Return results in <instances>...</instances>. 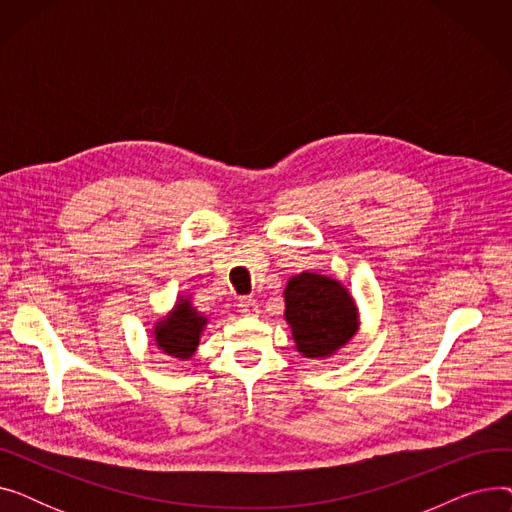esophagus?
Returning a JSON list of instances; mask_svg holds the SVG:
<instances>
[{
	"instance_id": "esophagus-1",
	"label": "esophagus",
	"mask_w": 512,
	"mask_h": 512,
	"mask_svg": "<svg viewBox=\"0 0 512 512\" xmlns=\"http://www.w3.org/2000/svg\"><path fill=\"white\" fill-rule=\"evenodd\" d=\"M238 311L242 315H257L259 313V303L253 297H242L238 301Z\"/></svg>"
}]
</instances>
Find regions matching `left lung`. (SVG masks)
I'll use <instances>...</instances> for the list:
<instances>
[{
	"mask_svg": "<svg viewBox=\"0 0 512 512\" xmlns=\"http://www.w3.org/2000/svg\"><path fill=\"white\" fill-rule=\"evenodd\" d=\"M286 321L305 357H328L357 332V309L336 280L317 274L294 276L286 290Z\"/></svg>",
	"mask_w": 512,
	"mask_h": 512,
	"instance_id": "obj_1",
	"label": "left lung"
}]
</instances>
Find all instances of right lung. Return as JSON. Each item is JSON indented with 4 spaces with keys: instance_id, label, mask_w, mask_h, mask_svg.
<instances>
[{
    "instance_id": "add662e5",
    "label": "right lung",
    "mask_w": 512,
    "mask_h": 512,
    "mask_svg": "<svg viewBox=\"0 0 512 512\" xmlns=\"http://www.w3.org/2000/svg\"><path fill=\"white\" fill-rule=\"evenodd\" d=\"M205 324L207 319L201 317L186 299H180L174 313L155 328L157 346L170 357L191 359Z\"/></svg>"
}]
</instances>
